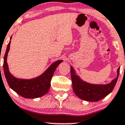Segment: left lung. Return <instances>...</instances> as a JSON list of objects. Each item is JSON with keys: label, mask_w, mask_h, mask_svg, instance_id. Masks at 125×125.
Masks as SVG:
<instances>
[{"label": "left lung", "mask_w": 125, "mask_h": 125, "mask_svg": "<svg viewBox=\"0 0 125 125\" xmlns=\"http://www.w3.org/2000/svg\"><path fill=\"white\" fill-rule=\"evenodd\" d=\"M116 78L107 84H93L83 81L79 76L75 73L73 68L71 66V77L73 89L75 94L79 98L88 101H98L110 94L116 85L120 72L118 68Z\"/></svg>", "instance_id": "8db88e82"}]
</instances>
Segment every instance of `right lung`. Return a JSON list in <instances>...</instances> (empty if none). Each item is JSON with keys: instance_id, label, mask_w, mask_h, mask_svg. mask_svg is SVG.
Masks as SVG:
<instances>
[{"instance_id": "1", "label": "right lung", "mask_w": 125, "mask_h": 125, "mask_svg": "<svg viewBox=\"0 0 125 125\" xmlns=\"http://www.w3.org/2000/svg\"><path fill=\"white\" fill-rule=\"evenodd\" d=\"M12 36L10 37L11 39ZM9 41L3 61V70L9 87L20 96L26 98H36L41 97L49 91L51 81L55 70L62 60H58L52 64L42 74L31 79H21L16 78L10 73L7 63L8 53L10 48Z\"/></svg>"}]
</instances>
